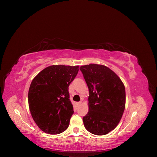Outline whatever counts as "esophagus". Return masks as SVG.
Returning a JSON list of instances; mask_svg holds the SVG:
<instances>
[{
  "label": "esophagus",
  "mask_w": 157,
  "mask_h": 157,
  "mask_svg": "<svg viewBox=\"0 0 157 157\" xmlns=\"http://www.w3.org/2000/svg\"><path fill=\"white\" fill-rule=\"evenodd\" d=\"M80 104H81V101H79V102H77V103H76V105H77V107H78V106L80 105Z\"/></svg>",
  "instance_id": "esophagus-1"
}]
</instances>
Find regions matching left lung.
Returning a JSON list of instances; mask_svg holds the SVG:
<instances>
[{"instance_id": "obj_1", "label": "left lung", "mask_w": 157, "mask_h": 157, "mask_svg": "<svg viewBox=\"0 0 157 157\" xmlns=\"http://www.w3.org/2000/svg\"><path fill=\"white\" fill-rule=\"evenodd\" d=\"M89 89V111L82 120L90 133L105 135L115 129L124 113L126 92L120 78L106 66L80 67Z\"/></svg>"}]
</instances>
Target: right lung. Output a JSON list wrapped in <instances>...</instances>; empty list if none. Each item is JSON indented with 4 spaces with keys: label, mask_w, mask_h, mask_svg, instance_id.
<instances>
[{
    "label": "right lung",
    "mask_w": 157,
    "mask_h": 157,
    "mask_svg": "<svg viewBox=\"0 0 157 157\" xmlns=\"http://www.w3.org/2000/svg\"><path fill=\"white\" fill-rule=\"evenodd\" d=\"M78 71V66L52 65L32 80L28 92L30 112L45 133L58 134L68 128L74 113L69 86Z\"/></svg>",
    "instance_id": "right-lung-1"
}]
</instances>
